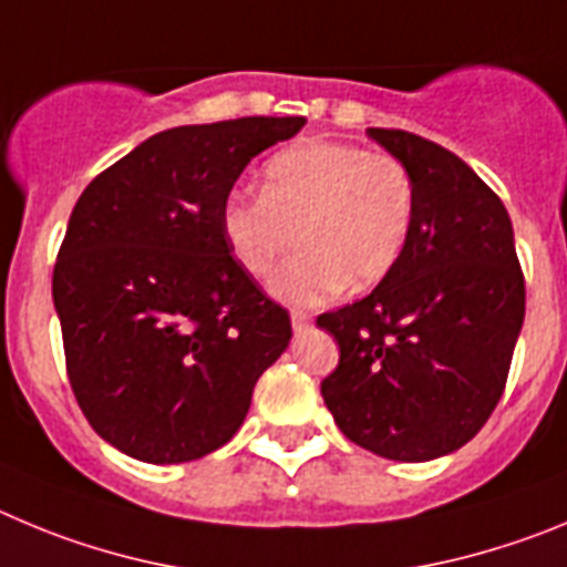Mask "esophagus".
Here are the masks:
<instances>
[{"mask_svg":"<svg viewBox=\"0 0 567 567\" xmlns=\"http://www.w3.org/2000/svg\"><path fill=\"white\" fill-rule=\"evenodd\" d=\"M290 324H293L296 333H302V330L310 324V313H305V310H293V313H290Z\"/></svg>","mask_w":567,"mask_h":567,"instance_id":"esophagus-1","label":"esophagus"}]
</instances>
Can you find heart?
Instances as JSON below:
<instances>
[{"instance_id":"heart-1","label":"heart","mask_w":567,"mask_h":567,"mask_svg":"<svg viewBox=\"0 0 567 567\" xmlns=\"http://www.w3.org/2000/svg\"><path fill=\"white\" fill-rule=\"evenodd\" d=\"M415 220V181L398 157L341 141H302L268 157L262 195L231 192L220 231L239 268L279 302L319 305L344 285L370 288L401 259Z\"/></svg>"}]
</instances>
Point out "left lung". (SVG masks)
Here are the masks:
<instances>
[{
    "mask_svg": "<svg viewBox=\"0 0 567 567\" xmlns=\"http://www.w3.org/2000/svg\"><path fill=\"white\" fill-rule=\"evenodd\" d=\"M415 181V220L370 296L316 319L339 341L321 381L339 430L401 463L449 455L497 406L525 316L506 206L455 152L404 130H367Z\"/></svg>",
    "mask_w": 567,
    "mask_h": 567,
    "instance_id": "1",
    "label": "left lung"
}]
</instances>
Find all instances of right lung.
I'll use <instances>...</instances> for the list:
<instances>
[{"instance_id": "add662e5", "label": "right lung", "mask_w": 567, "mask_h": 567, "mask_svg": "<svg viewBox=\"0 0 567 567\" xmlns=\"http://www.w3.org/2000/svg\"><path fill=\"white\" fill-rule=\"evenodd\" d=\"M305 118H237L146 137L70 214L53 271L70 386L90 426L144 463H188L243 426L290 336L239 268L223 200Z\"/></svg>"}]
</instances>
